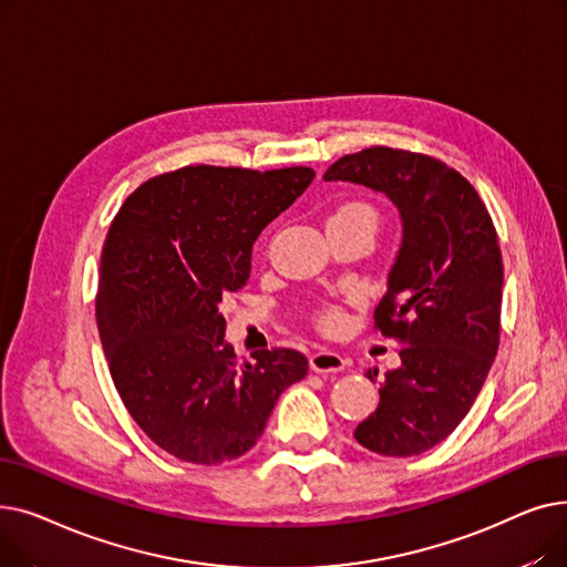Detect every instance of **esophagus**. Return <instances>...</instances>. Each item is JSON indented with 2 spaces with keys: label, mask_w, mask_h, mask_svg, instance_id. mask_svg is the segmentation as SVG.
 <instances>
[{
  "label": "esophagus",
  "mask_w": 567,
  "mask_h": 567,
  "mask_svg": "<svg viewBox=\"0 0 567 567\" xmlns=\"http://www.w3.org/2000/svg\"><path fill=\"white\" fill-rule=\"evenodd\" d=\"M347 361L336 351H317L310 355V370L319 374H331V372H342Z\"/></svg>",
  "instance_id": "obj_1"
}]
</instances>
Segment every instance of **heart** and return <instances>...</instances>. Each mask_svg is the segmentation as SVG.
<instances>
[{
	"mask_svg": "<svg viewBox=\"0 0 567 567\" xmlns=\"http://www.w3.org/2000/svg\"><path fill=\"white\" fill-rule=\"evenodd\" d=\"M349 216H363V218H370L374 223V212H372L368 204H359V202L347 204V206L340 208V212L333 218H349ZM342 321H344L342 312L333 310V308L331 310H323L321 317H319V323H321L323 331H338L340 326H342Z\"/></svg>",
	"mask_w": 567,
	"mask_h": 567,
	"instance_id": "b5f03b06",
	"label": "heart"
}]
</instances>
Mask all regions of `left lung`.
Listing matches in <instances>:
<instances>
[{"instance_id": "obj_1", "label": "left lung", "mask_w": 567, "mask_h": 567, "mask_svg": "<svg viewBox=\"0 0 567 567\" xmlns=\"http://www.w3.org/2000/svg\"><path fill=\"white\" fill-rule=\"evenodd\" d=\"M323 182H349L389 197L402 244L374 310L398 338L400 368L379 381V406L355 427L383 457L421 455L449 436L478 398L498 349L503 261L485 204L436 158L372 146L336 161ZM370 381L379 370H368Z\"/></svg>"}]
</instances>
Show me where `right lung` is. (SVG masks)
<instances>
[{"mask_svg":"<svg viewBox=\"0 0 567 567\" xmlns=\"http://www.w3.org/2000/svg\"><path fill=\"white\" fill-rule=\"evenodd\" d=\"M312 178L310 167H184L142 184L110 225L96 296L103 351L133 421L176 460L241 457L308 372L293 349L238 365L220 303L250 278L261 229Z\"/></svg>","mask_w":567,"mask_h":567,"instance_id":"1","label":"right lung"}]
</instances>
